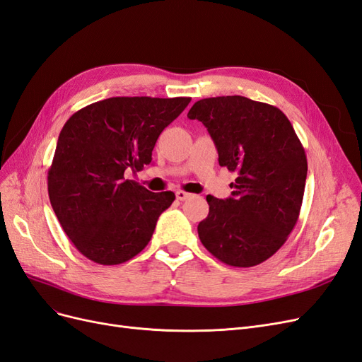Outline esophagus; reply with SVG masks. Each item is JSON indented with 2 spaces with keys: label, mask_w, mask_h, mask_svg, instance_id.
<instances>
[{
  "label": "esophagus",
  "mask_w": 362,
  "mask_h": 362,
  "mask_svg": "<svg viewBox=\"0 0 362 362\" xmlns=\"http://www.w3.org/2000/svg\"><path fill=\"white\" fill-rule=\"evenodd\" d=\"M175 194H177V199H178V201H185V199L190 198V193L182 192V190H178Z\"/></svg>",
  "instance_id": "34e87169"
}]
</instances>
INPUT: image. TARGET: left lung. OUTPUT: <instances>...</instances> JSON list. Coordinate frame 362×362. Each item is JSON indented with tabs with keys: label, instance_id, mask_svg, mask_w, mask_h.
Returning a JSON list of instances; mask_svg holds the SVG:
<instances>
[{
	"label": "left lung",
	"instance_id": "left-lung-1",
	"mask_svg": "<svg viewBox=\"0 0 362 362\" xmlns=\"http://www.w3.org/2000/svg\"><path fill=\"white\" fill-rule=\"evenodd\" d=\"M187 117L201 120L218 164L237 173L231 198L206 196L201 242L228 266L261 264L286 243L299 218L308 172L300 140L279 108L238 95L205 98Z\"/></svg>",
	"mask_w": 362,
	"mask_h": 362
}]
</instances>
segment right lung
Wrapping results in <instances>:
<instances>
[{"label":"right lung","mask_w":362,"mask_h":362,"mask_svg":"<svg viewBox=\"0 0 362 362\" xmlns=\"http://www.w3.org/2000/svg\"><path fill=\"white\" fill-rule=\"evenodd\" d=\"M190 98L116 96L87 105L63 125L48 170V194L74 246L116 266L144 250L172 192L152 193L124 177L152 160L161 131Z\"/></svg>","instance_id":"obj_1"}]
</instances>
